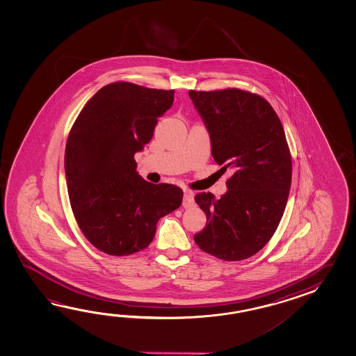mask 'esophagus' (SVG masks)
<instances>
[{
	"instance_id": "obj_1",
	"label": "esophagus",
	"mask_w": 356,
	"mask_h": 356,
	"mask_svg": "<svg viewBox=\"0 0 356 356\" xmlns=\"http://www.w3.org/2000/svg\"><path fill=\"white\" fill-rule=\"evenodd\" d=\"M192 206H193V193H192V191L186 189L184 191V196H183V207L184 209H189Z\"/></svg>"
}]
</instances>
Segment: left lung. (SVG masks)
Returning a JSON list of instances; mask_svg holds the SVG:
<instances>
[{"instance_id":"obj_1","label":"left lung","mask_w":356,"mask_h":356,"mask_svg":"<svg viewBox=\"0 0 356 356\" xmlns=\"http://www.w3.org/2000/svg\"><path fill=\"white\" fill-rule=\"evenodd\" d=\"M188 95L209 132L212 158L234 170L220 198L195 197L207 218L195 242L220 259L250 258L271 239L288 202L291 158L282 124L265 99L248 91Z\"/></svg>"}]
</instances>
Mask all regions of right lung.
I'll use <instances>...</instances> for the list:
<instances>
[{"mask_svg": "<svg viewBox=\"0 0 356 356\" xmlns=\"http://www.w3.org/2000/svg\"><path fill=\"white\" fill-rule=\"evenodd\" d=\"M173 102L175 90L109 83L83 106L68 135L65 173L71 207L86 239L106 254L144 250L160 218L181 206L183 191L145 181L134 158Z\"/></svg>", "mask_w": 356, "mask_h": 356, "instance_id": "right-lung-1", "label": "right lung"}]
</instances>
